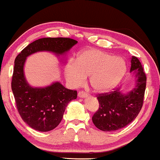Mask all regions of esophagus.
Wrapping results in <instances>:
<instances>
[{"label": "esophagus", "instance_id": "obj_1", "mask_svg": "<svg viewBox=\"0 0 160 160\" xmlns=\"http://www.w3.org/2000/svg\"><path fill=\"white\" fill-rule=\"evenodd\" d=\"M88 95V94L87 92H84V91H80L78 92V96L80 98H86Z\"/></svg>", "mask_w": 160, "mask_h": 160}]
</instances>
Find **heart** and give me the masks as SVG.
Listing matches in <instances>:
<instances>
[{
    "label": "heart",
    "mask_w": 160,
    "mask_h": 160,
    "mask_svg": "<svg viewBox=\"0 0 160 160\" xmlns=\"http://www.w3.org/2000/svg\"><path fill=\"white\" fill-rule=\"evenodd\" d=\"M126 64L121 57H114L98 49H87L70 60L65 67L67 82L73 88L79 87L90 75V83L97 92H103L117 85L124 74Z\"/></svg>",
    "instance_id": "b5f03b06"
}]
</instances>
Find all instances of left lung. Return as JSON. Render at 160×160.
I'll use <instances>...</instances> for the list:
<instances>
[{"label":"left lung","mask_w":160,"mask_h":160,"mask_svg":"<svg viewBox=\"0 0 160 160\" xmlns=\"http://www.w3.org/2000/svg\"><path fill=\"white\" fill-rule=\"evenodd\" d=\"M130 72H134L136 78V86L131 92L122 94L119 88H113L112 92L97 95L99 108L92 116V122L99 130L110 132L124 128L142 109L147 78L137 57H132Z\"/></svg>","instance_id":"8db88e82"}]
</instances>
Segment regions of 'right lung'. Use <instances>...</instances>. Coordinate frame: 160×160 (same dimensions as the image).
<instances>
[{
  "mask_svg": "<svg viewBox=\"0 0 160 160\" xmlns=\"http://www.w3.org/2000/svg\"><path fill=\"white\" fill-rule=\"evenodd\" d=\"M77 43L70 38H39L29 44L15 59L11 86L16 107L22 120L34 130L48 132L57 128L67 105L77 98L78 92L65 88L59 82L45 88L29 86L23 69L27 57L42 51L62 54Z\"/></svg>",
  "mask_w": 160,
  "mask_h": 160,
  "instance_id": "1",
  "label": "right lung"
}]
</instances>
